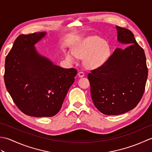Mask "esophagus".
<instances>
[{
    "label": "esophagus",
    "instance_id": "1",
    "mask_svg": "<svg viewBox=\"0 0 152 152\" xmlns=\"http://www.w3.org/2000/svg\"><path fill=\"white\" fill-rule=\"evenodd\" d=\"M78 75L79 77H80V78H82V77L84 76V72H79L78 73Z\"/></svg>",
    "mask_w": 152,
    "mask_h": 152
}]
</instances>
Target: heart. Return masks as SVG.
I'll return each instance as SVG.
<instances>
[{"mask_svg":"<svg viewBox=\"0 0 152 152\" xmlns=\"http://www.w3.org/2000/svg\"><path fill=\"white\" fill-rule=\"evenodd\" d=\"M110 55V48L107 42L97 36H92L77 42L72 52L67 51L65 56L70 62H75L76 57L83 58V64L86 69H95L106 63Z\"/></svg>","mask_w":152,"mask_h":152,"instance_id":"obj_1","label":"heart"}]
</instances>
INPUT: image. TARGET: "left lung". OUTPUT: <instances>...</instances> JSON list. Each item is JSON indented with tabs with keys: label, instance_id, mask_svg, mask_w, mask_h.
Instances as JSON below:
<instances>
[{
	"label": "left lung",
	"instance_id": "1",
	"mask_svg": "<svg viewBox=\"0 0 152 152\" xmlns=\"http://www.w3.org/2000/svg\"><path fill=\"white\" fill-rule=\"evenodd\" d=\"M118 40L129 46L116 48L106 63L92 70L88 78L95 107L102 114H122L137 106L148 78L144 51L127 28L116 27Z\"/></svg>",
	"mask_w": 152,
	"mask_h": 152
}]
</instances>
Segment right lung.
Instances as JSON below:
<instances>
[{"mask_svg":"<svg viewBox=\"0 0 152 152\" xmlns=\"http://www.w3.org/2000/svg\"><path fill=\"white\" fill-rule=\"evenodd\" d=\"M46 34L19 35L5 59V86L13 101L25 114L37 118L59 112L77 74L37 52L34 44Z\"/></svg>","mask_w":152,"mask_h":152,"instance_id":"right-lung-1","label":"right lung"}]
</instances>
